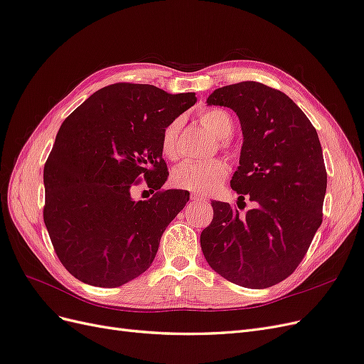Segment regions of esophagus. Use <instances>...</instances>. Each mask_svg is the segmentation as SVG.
<instances>
[{
  "label": "esophagus",
  "instance_id": "34e87169",
  "mask_svg": "<svg viewBox=\"0 0 364 364\" xmlns=\"http://www.w3.org/2000/svg\"><path fill=\"white\" fill-rule=\"evenodd\" d=\"M191 200H194V202H205L206 197H203L200 194H191Z\"/></svg>",
  "mask_w": 364,
  "mask_h": 364
}]
</instances>
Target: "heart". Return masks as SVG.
<instances>
[{
  "label": "heart",
  "mask_w": 364,
  "mask_h": 364,
  "mask_svg": "<svg viewBox=\"0 0 364 364\" xmlns=\"http://www.w3.org/2000/svg\"><path fill=\"white\" fill-rule=\"evenodd\" d=\"M200 123L217 136V146L220 150L230 151L229 135L232 134L234 121L223 109L218 107H206L199 114ZM182 129L181 119H173L164 127L161 134V153L165 159L179 161L181 149H179V132ZM229 167L228 164L220 159H209L202 162H183L179 167H176L171 173V182L174 186L181 190L191 193L208 194L215 191L218 186H222L228 178Z\"/></svg>",
  "instance_id": "1"
}]
</instances>
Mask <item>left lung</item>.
<instances>
[{"label":"left lung","mask_w":364,"mask_h":364,"mask_svg":"<svg viewBox=\"0 0 364 364\" xmlns=\"http://www.w3.org/2000/svg\"><path fill=\"white\" fill-rule=\"evenodd\" d=\"M208 105L237 112L243 147L230 181L238 208L211 202L200 246L220 277L247 289L289 278L322 225L326 168L311 121L289 95L259 82L218 87ZM254 203L245 215L244 199Z\"/></svg>","instance_id":"left-lung-1"}]
</instances>
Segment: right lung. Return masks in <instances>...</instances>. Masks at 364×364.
I'll list each match as a JSON object with an SVG mask.
<instances>
[{
  "label": "right lung",
  "instance_id": "add662e5",
  "mask_svg": "<svg viewBox=\"0 0 364 364\" xmlns=\"http://www.w3.org/2000/svg\"><path fill=\"white\" fill-rule=\"evenodd\" d=\"M194 103V92L121 82L63 121L43 167V222L74 278L112 289L150 267L165 228L190 199L161 190L168 176L161 134ZM142 180L157 193L135 203L129 193Z\"/></svg>",
  "mask_w": 364,
  "mask_h": 364
}]
</instances>
